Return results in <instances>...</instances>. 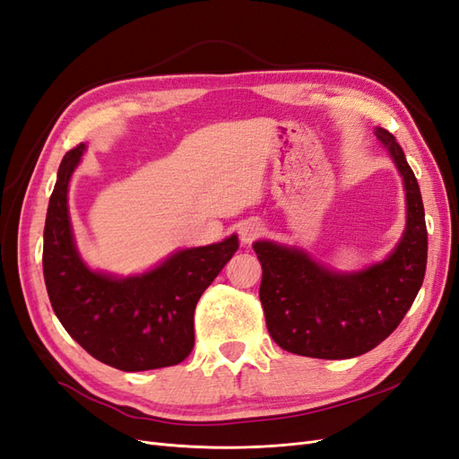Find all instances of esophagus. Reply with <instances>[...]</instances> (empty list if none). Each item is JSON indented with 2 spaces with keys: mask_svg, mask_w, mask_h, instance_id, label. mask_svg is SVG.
Listing matches in <instances>:
<instances>
[{
  "mask_svg": "<svg viewBox=\"0 0 459 459\" xmlns=\"http://www.w3.org/2000/svg\"><path fill=\"white\" fill-rule=\"evenodd\" d=\"M262 235V224L256 220H245L239 226V239L243 245H251L256 238Z\"/></svg>",
  "mask_w": 459,
  "mask_h": 459,
  "instance_id": "esophagus-1",
  "label": "esophagus"
}]
</instances>
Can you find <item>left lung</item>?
<instances>
[{"instance_id":"8db88e82","label":"left lung","mask_w":459,"mask_h":459,"mask_svg":"<svg viewBox=\"0 0 459 459\" xmlns=\"http://www.w3.org/2000/svg\"><path fill=\"white\" fill-rule=\"evenodd\" d=\"M406 191V228L385 260L341 272L304 248L260 239V302L272 339L299 356L344 359L366 354L398 327L427 268V226L420 184L394 135L375 128Z\"/></svg>"}]
</instances>
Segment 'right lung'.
I'll use <instances>...</instances> for the list:
<instances>
[{"instance_id": "right-lung-1", "label": "right lung", "mask_w": 459, "mask_h": 459, "mask_svg": "<svg viewBox=\"0 0 459 459\" xmlns=\"http://www.w3.org/2000/svg\"><path fill=\"white\" fill-rule=\"evenodd\" d=\"M86 145L61 160L44 228V280L55 316L82 349L122 371L176 366L195 344L193 314L239 248L238 235L179 248L134 275L91 270L80 256L68 214V184Z\"/></svg>"}]
</instances>
